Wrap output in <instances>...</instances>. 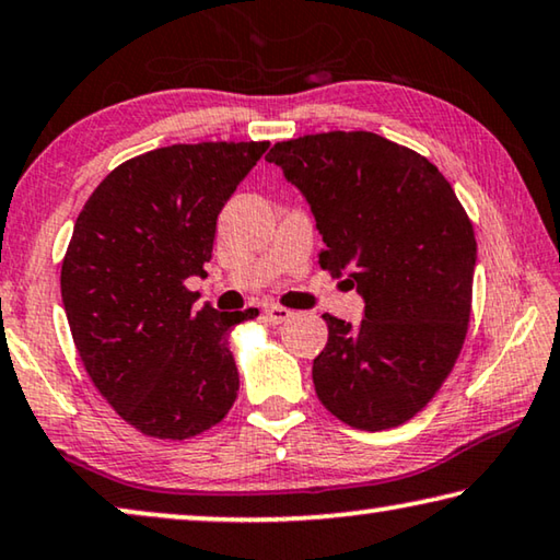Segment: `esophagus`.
<instances>
[{
  "instance_id": "obj_1",
  "label": "esophagus",
  "mask_w": 560,
  "mask_h": 560,
  "mask_svg": "<svg viewBox=\"0 0 560 560\" xmlns=\"http://www.w3.org/2000/svg\"><path fill=\"white\" fill-rule=\"evenodd\" d=\"M265 317H268V323H272V325H280V323H285L288 317H292V313H290L288 307L270 305V307H265Z\"/></svg>"
}]
</instances>
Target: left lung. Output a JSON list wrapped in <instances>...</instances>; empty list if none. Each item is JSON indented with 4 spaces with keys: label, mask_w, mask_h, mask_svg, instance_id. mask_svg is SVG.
<instances>
[{
    "label": "left lung",
    "mask_w": 560,
    "mask_h": 560,
    "mask_svg": "<svg viewBox=\"0 0 560 560\" xmlns=\"http://www.w3.org/2000/svg\"><path fill=\"white\" fill-rule=\"evenodd\" d=\"M310 205L320 268L363 298L358 325L325 313L315 393L342 423L385 430L428 406L468 332L476 235L433 162L373 132H323L268 154Z\"/></svg>",
    "instance_id": "8db88e82"
}]
</instances>
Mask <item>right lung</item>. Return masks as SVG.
<instances>
[{"label": "right lung", "mask_w": 560, "mask_h": 560, "mask_svg": "<svg viewBox=\"0 0 560 560\" xmlns=\"http://www.w3.org/2000/svg\"><path fill=\"white\" fill-rule=\"evenodd\" d=\"M268 142L170 144L112 170L84 202L62 262V303L92 383L122 420L185 441L228 416L240 390L230 332L257 307L220 313L205 278L218 214Z\"/></svg>", "instance_id": "1"}]
</instances>
